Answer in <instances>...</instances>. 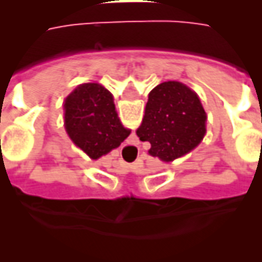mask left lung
Instances as JSON below:
<instances>
[{
  "label": "left lung",
  "mask_w": 262,
  "mask_h": 262,
  "mask_svg": "<svg viewBox=\"0 0 262 262\" xmlns=\"http://www.w3.org/2000/svg\"><path fill=\"white\" fill-rule=\"evenodd\" d=\"M206 133V112L196 92L178 81H165L148 94L136 135L151 147L148 154L170 163L189 153Z\"/></svg>",
  "instance_id": "obj_1"
}]
</instances>
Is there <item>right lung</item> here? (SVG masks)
<instances>
[{"instance_id":"add662e5","label":"right lung","mask_w":262,"mask_h":262,"mask_svg":"<svg viewBox=\"0 0 262 262\" xmlns=\"http://www.w3.org/2000/svg\"><path fill=\"white\" fill-rule=\"evenodd\" d=\"M64 126L70 139L92 160L119 147L130 135L118 118L112 94L97 82L81 84L66 98Z\"/></svg>"}]
</instances>
